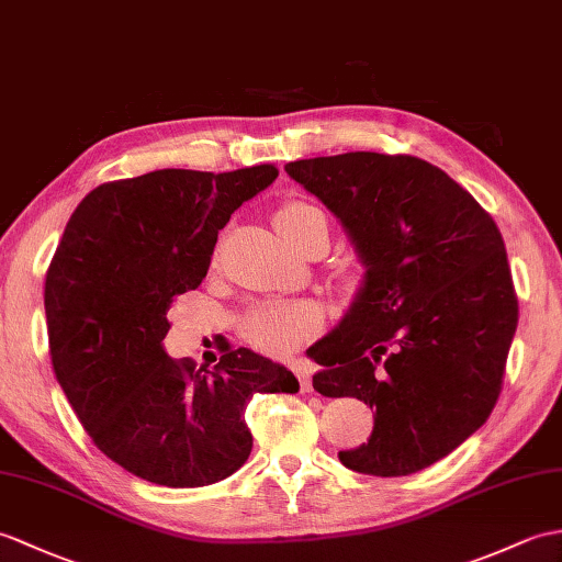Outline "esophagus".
Returning a JSON list of instances; mask_svg holds the SVG:
<instances>
[{"instance_id": "obj_1", "label": "esophagus", "mask_w": 562, "mask_h": 562, "mask_svg": "<svg viewBox=\"0 0 562 562\" xmlns=\"http://www.w3.org/2000/svg\"><path fill=\"white\" fill-rule=\"evenodd\" d=\"M292 371H294L296 378H299V385H302V393H311L313 383H311V369L306 367V363H304V361L292 363Z\"/></svg>"}]
</instances>
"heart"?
I'll list each match as a JSON object with an SVG mask.
<instances>
[{
  "mask_svg": "<svg viewBox=\"0 0 562 562\" xmlns=\"http://www.w3.org/2000/svg\"><path fill=\"white\" fill-rule=\"evenodd\" d=\"M276 227L294 249L304 251L311 241L328 237V217L316 203L292 199L276 211ZM321 328V316L311 306L268 304L251 311L244 321L246 340L268 355H290Z\"/></svg>",
  "mask_w": 562,
  "mask_h": 562,
  "instance_id": "heart-1",
  "label": "heart"
}]
</instances>
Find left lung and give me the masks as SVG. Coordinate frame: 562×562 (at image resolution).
I'll return each instance as SVG.
<instances>
[{
  "mask_svg": "<svg viewBox=\"0 0 562 562\" xmlns=\"http://www.w3.org/2000/svg\"><path fill=\"white\" fill-rule=\"evenodd\" d=\"M342 222L367 268L345 318L306 355L313 387L369 404V442L337 458L407 476L486 424L517 330V294L493 217L440 167L342 153L284 165Z\"/></svg>",
  "mask_w": 562,
  "mask_h": 562,
  "instance_id": "1",
  "label": "left lung"
}]
</instances>
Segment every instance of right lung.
Segmentation results:
<instances>
[{
    "mask_svg": "<svg viewBox=\"0 0 562 562\" xmlns=\"http://www.w3.org/2000/svg\"><path fill=\"white\" fill-rule=\"evenodd\" d=\"M278 167L155 169L78 203L45 280L55 375L95 446L138 479L199 488L249 460L256 393H299L282 363L239 347L207 371L167 357V311L205 278L217 232Z\"/></svg>",
    "mask_w": 562,
    "mask_h": 562,
    "instance_id": "right-lung-1",
    "label": "right lung"
}]
</instances>
